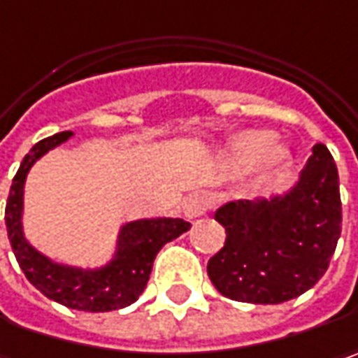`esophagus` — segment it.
Segmentation results:
<instances>
[{
	"label": "esophagus",
	"instance_id": "obj_1",
	"mask_svg": "<svg viewBox=\"0 0 358 358\" xmlns=\"http://www.w3.org/2000/svg\"><path fill=\"white\" fill-rule=\"evenodd\" d=\"M210 208V200L208 196L204 194H194L190 198H186V202L182 204V212L188 220H194V218H200L204 216Z\"/></svg>",
	"mask_w": 358,
	"mask_h": 358
}]
</instances>
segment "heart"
Here are the masks:
<instances>
[{
	"mask_svg": "<svg viewBox=\"0 0 358 358\" xmlns=\"http://www.w3.org/2000/svg\"><path fill=\"white\" fill-rule=\"evenodd\" d=\"M271 134L264 130H246L236 134L228 142V162L234 168H248L257 160L258 168L262 172H272L280 166H285L290 158L287 146L278 142L268 143Z\"/></svg>",
	"mask_w": 358,
	"mask_h": 358,
	"instance_id": "obj_1",
	"label": "heart"
}]
</instances>
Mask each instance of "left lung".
<instances>
[{
    "mask_svg": "<svg viewBox=\"0 0 358 358\" xmlns=\"http://www.w3.org/2000/svg\"><path fill=\"white\" fill-rule=\"evenodd\" d=\"M214 220L226 230L224 246L208 260L218 292L252 304L301 296L329 268L343 226L338 172L329 148H313L287 196L228 202Z\"/></svg>",
    "mask_w": 358,
    "mask_h": 358,
    "instance_id": "left-lung-1",
    "label": "left lung"
}]
</instances>
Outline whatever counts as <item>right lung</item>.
Instances as JSON below:
<instances>
[{"label":"right lung","mask_w":358,"mask_h":358,"mask_svg":"<svg viewBox=\"0 0 358 358\" xmlns=\"http://www.w3.org/2000/svg\"><path fill=\"white\" fill-rule=\"evenodd\" d=\"M71 132H59L38 142L25 154L17 174L13 176L6 204V226L11 250L25 278L41 294L68 308L86 313L117 310L138 301L148 285L154 258L166 242L184 234L190 222L182 218H158L128 222L120 232L116 258L98 271H82L55 264L31 248L22 232L24 182L29 168L48 150L66 142Z\"/></svg>","instance_id":"right-lung-1"}]
</instances>
